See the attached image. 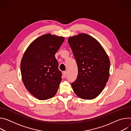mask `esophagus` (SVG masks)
Wrapping results in <instances>:
<instances>
[{"mask_svg": "<svg viewBox=\"0 0 131 131\" xmlns=\"http://www.w3.org/2000/svg\"><path fill=\"white\" fill-rule=\"evenodd\" d=\"M63 76L64 77H66L67 76V72L66 71H63Z\"/></svg>", "mask_w": 131, "mask_h": 131, "instance_id": "obj_1", "label": "esophagus"}]
</instances>
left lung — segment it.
I'll use <instances>...</instances> for the list:
<instances>
[{
	"instance_id": "obj_1",
	"label": "left lung",
	"mask_w": 131,
	"mask_h": 131,
	"mask_svg": "<svg viewBox=\"0 0 131 131\" xmlns=\"http://www.w3.org/2000/svg\"><path fill=\"white\" fill-rule=\"evenodd\" d=\"M78 66L76 80L71 83L75 94L84 100L98 96L109 77L110 61L105 50L95 38L80 34L68 39Z\"/></svg>"
}]
</instances>
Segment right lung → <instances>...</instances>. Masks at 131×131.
I'll return each instance as SVG.
<instances>
[{"instance_id": "1", "label": "right lung", "mask_w": 131, "mask_h": 131, "mask_svg": "<svg viewBox=\"0 0 131 131\" xmlns=\"http://www.w3.org/2000/svg\"><path fill=\"white\" fill-rule=\"evenodd\" d=\"M64 41L63 37L46 34L33 41L21 62L22 81L26 89L39 100L53 97L62 80V72L55 54Z\"/></svg>"}]
</instances>
